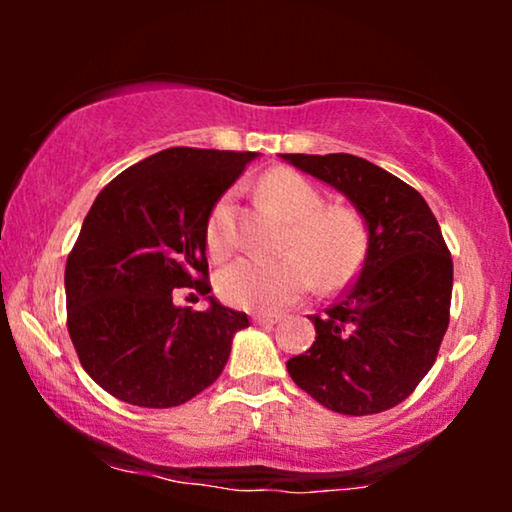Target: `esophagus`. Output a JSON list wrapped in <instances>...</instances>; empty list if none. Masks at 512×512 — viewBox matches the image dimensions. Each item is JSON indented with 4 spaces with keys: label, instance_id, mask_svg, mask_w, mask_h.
Instances as JSON below:
<instances>
[{
    "label": "esophagus",
    "instance_id": "esophagus-1",
    "mask_svg": "<svg viewBox=\"0 0 512 512\" xmlns=\"http://www.w3.org/2000/svg\"><path fill=\"white\" fill-rule=\"evenodd\" d=\"M251 321H254V324H263V326H275L277 321H279V317H277V314L256 312V314H251Z\"/></svg>",
    "mask_w": 512,
    "mask_h": 512
}]
</instances>
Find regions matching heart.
<instances>
[{
    "mask_svg": "<svg viewBox=\"0 0 512 512\" xmlns=\"http://www.w3.org/2000/svg\"><path fill=\"white\" fill-rule=\"evenodd\" d=\"M261 193L289 221L282 242L286 254L247 256L226 265L216 289L228 305L275 312L303 298L314 277L321 289H338L356 275L368 249V230L354 209L324 207L319 188L286 167L265 174ZM205 237L214 258H226L235 249L233 193L216 200Z\"/></svg>",
    "mask_w": 512,
    "mask_h": 512,
    "instance_id": "heart-1",
    "label": "heart"
}]
</instances>
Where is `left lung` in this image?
I'll return each mask as SVG.
<instances>
[{
  "mask_svg": "<svg viewBox=\"0 0 512 512\" xmlns=\"http://www.w3.org/2000/svg\"><path fill=\"white\" fill-rule=\"evenodd\" d=\"M333 186L368 228L359 279L312 314L314 338L286 361L291 380L340 415H375L405 401L436 361L450 324L452 256L415 188L352 153H284Z\"/></svg>",
  "mask_w": 512,
  "mask_h": 512,
  "instance_id": "obj_1",
  "label": "left lung"
}]
</instances>
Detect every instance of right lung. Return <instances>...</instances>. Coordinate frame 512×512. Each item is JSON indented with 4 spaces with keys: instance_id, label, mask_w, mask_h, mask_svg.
Returning a JSON list of instances; mask_svg holds the SVG:
<instances>
[{
    "instance_id": "add662e5",
    "label": "right lung",
    "mask_w": 512,
    "mask_h": 512,
    "mask_svg": "<svg viewBox=\"0 0 512 512\" xmlns=\"http://www.w3.org/2000/svg\"><path fill=\"white\" fill-rule=\"evenodd\" d=\"M256 153L174 146L111 179L67 256V328L86 373L139 408H174L221 375L244 312L207 282V219ZM174 288L207 295L177 308Z\"/></svg>"
}]
</instances>
